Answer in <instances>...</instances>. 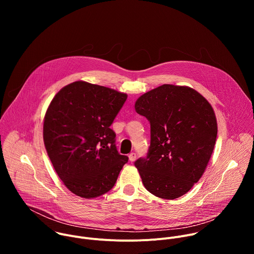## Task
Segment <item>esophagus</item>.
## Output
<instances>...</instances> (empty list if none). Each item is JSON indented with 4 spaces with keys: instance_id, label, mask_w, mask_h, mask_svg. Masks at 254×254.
<instances>
[{
    "instance_id": "esophagus-1",
    "label": "esophagus",
    "mask_w": 254,
    "mask_h": 254,
    "mask_svg": "<svg viewBox=\"0 0 254 254\" xmlns=\"http://www.w3.org/2000/svg\"><path fill=\"white\" fill-rule=\"evenodd\" d=\"M128 159H129L130 162H134L135 159H136V154H135V153H130V154L128 155Z\"/></svg>"
}]
</instances>
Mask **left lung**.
Instances as JSON below:
<instances>
[{"mask_svg":"<svg viewBox=\"0 0 254 254\" xmlns=\"http://www.w3.org/2000/svg\"><path fill=\"white\" fill-rule=\"evenodd\" d=\"M134 108L151 125L148 155L134 163L144 188L162 199L183 196L200 180L214 150L211 104L191 87L163 84L139 96Z\"/></svg>","mask_w":254,"mask_h":254,"instance_id":"8db88e82","label":"left lung"}]
</instances>
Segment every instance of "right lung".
<instances>
[{
    "mask_svg": "<svg viewBox=\"0 0 254 254\" xmlns=\"http://www.w3.org/2000/svg\"><path fill=\"white\" fill-rule=\"evenodd\" d=\"M127 98L112 88L75 81L50 102L44 144L58 177L73 194L92 199L115 186L128 158L118 152L111 126Z\"/></svg>",
    "mask_w": 254,
    "mask_h": 254,
    "instance_id": "add662e5",
    "label": "right lung"
}]
</instances>
